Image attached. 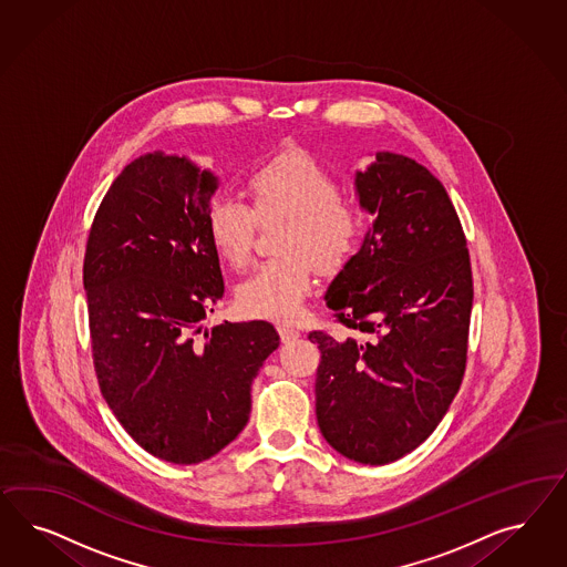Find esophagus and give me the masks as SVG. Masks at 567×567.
<instances>
[{
    "mask_svg": "<svg viewBox=\"0 0 567 567\" xmlns=\"http://www.w3.org/2000/svg\"><path fill=\"white\" fill-rule=\"evenodd\" d=\"M278 334H280V341L285 344L295 343L299 339V330H295L289 324H278Z\"/></svg>",
    "mask_w": 567,
    "mask_h": 567,
    "instance_id": "obj_1",
    "label": "esophagus"
}]
</instances>
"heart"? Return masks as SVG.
<instances>
[{
  "instance_id": "b5f03b06",
  "label": "heart",
  "mask_w": 567,
  "mask_h": 567,
  "mask_svg": "<svg viewBox=\"0 0 567 567\" xmlns=\"http://www.w3.org/2000/svg\"><path fill=\"white\" fill-rule=\"evenodd\" d=\"M251 207L233 195H216L206 209L207 237L216 254L243 268L261 223L287 220L280 235L285 258L272 259L245 276L237 306L256 318L291 320L313 287V262L337 270L353 254L361 212L339 193L334 174L306 150L291 147L261 162L247 181Z\"/></svg>"
}]
</instances>
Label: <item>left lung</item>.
<instances>
[{"mask_svg":"<svg viewBox=\"0 0 567 567\" xmlns=\"http://www.w3.org/2000/svg\"><path fill=\"white\" fill-rule=\"evenodd\" d=\"M353 185L372 226L324 297L351 337L309 334L322 353L316 415L334 451L382 465L422 445L457 395L474 287L464 228L429 168L377 152Z\"/></svg>","mask_w":567,"mask_h":567,"instance_id":"left-lung-1","label":"left lung"}]
</instances>
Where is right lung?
Masks as SVG:
<instances>
[{
	"label": "right lung",
	"instance_id": "right-lung-1",
	"mask_svg": "<svg viewBox=\"0 0 567 567\" xmlns=\"http://www.w3.org/2000/svg\"><path fill=\"white\" fill-rule=\"evenodd\" d=\"M218 176L187 155H138L105 193L83 285L102 395L138 445L206 462L249 422L251 382L280 337L270 322L204 329L223 299L206 209Z\"/></svg>",
	"mask_w": 567,
	"mask_h": 567
}]
</instances>
